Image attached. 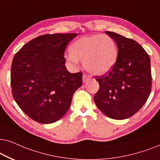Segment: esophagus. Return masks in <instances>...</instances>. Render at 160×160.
I'll return each mask as SVG.
<instances>
[{
    "label": "esophagus",
    "mask_w": 160,
    "mask_h": 160,
    "mask_svg": "<svg viewBox=\"0 0 160 160\" xmlns=\"http://www.w3.org/2000/svg\"><path fill=\"white\" fill-rule=\"evenodd\" d=\"M89 80V77L87 74H83L82 75V81L83 82H86Z\"/></svg>",
    "instance_id": "34e87169"
}]
</instances>
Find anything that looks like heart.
I'll return each mask as SVG.
<instances>
[{"mask_svg": "<svg viewBox=\"0 0 160 160\" xmlns=\"http://www.w3.org/2000/svg\"><path fill=\"white\" fill-rule=\"evenodd\" d=\"M71 54L67 57L69 65L75 67L82 61L85 69L96 75L111 71L116 65L118 49L115 40L107 34H93L80 38L70 47Z\"/></svg>", "mask_w": 160, "mask_h": 160, "instance_id": "b5f03b06", "label": "heart"}]
</instances>
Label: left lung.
Here are the masks:
<instances>
[{
	"instance_id": "left-lung-1",
	"label": "left lung",
	"mask_w": 160,
	"mask_h": 160,
	"mask_svg": "<svg viewBox=\"0 0 160 160\" xmlns=\"http://www.w3.org/2000/svg\"><path fill=\"white\" fill-rule=\"evenodd\" d=\"M118 47L116 65L95 79L99 88L94 96L98 108L110 118L123 120L140 110L152 91L149 55L135 40L105 31Z\"/></svg>"
}]
</instances>
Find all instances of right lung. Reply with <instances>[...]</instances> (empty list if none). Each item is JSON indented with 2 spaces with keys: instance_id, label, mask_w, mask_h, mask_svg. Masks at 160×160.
Returning a JSON list of instances; mask_svg holds the SVG:
<instances>
[{
  "instance_id": "obj_1",
  "label": "right lung",
  "mask_w": 160,
  "mask_h": 160,
  "mask_svg": "<svg viewBox=\"0 0 160 160\" xmlns=\"http://www.w3.org/2000/svg\"><path fill=\"white\" fill-rule=\"evenodd\" d=\"M78 33L39 36L14 55L11 68L12 95L33 121L52 123L69 110L74 93L82 86V73L66 68L64 51Z\"/></svg>"
}]
</instances>
